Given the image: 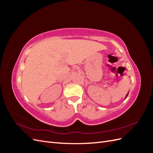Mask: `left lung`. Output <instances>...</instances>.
<instances>
[{"label":"left lung","instance_id":"obj_1","mask_svg":"<svg viewBox=\"0 0 153 153\" xmlns=\"http://www.w3.org/2000/svg\"><path fill=\"white\" fill-rule=\"evenodd\" d=\"M128 94H129V91H128V92L127 93V94H126V97H125V99H126V98H127V96H128Z\"/></svg>","mask_w":153,"mask_h":153}]
</instances>
